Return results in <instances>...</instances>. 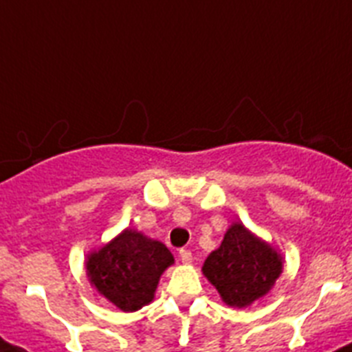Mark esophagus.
<instances>
[{
    "label": "esophagus",
    "mask_w": 352,
    "mask_h": 352,
    "mask_svg": "<svg viewBox=\"0 0 352 352\" xmlns=\"http://www.w3.org/2000/svg\"><path fill=\"white\" fill-rule=\"evenodd\" d=\"M179 256H180V261H182L184 265H189V263H191V259H192L191 251H188V249H180Z\"/></svg>",
    "instance_id": "esophagus-1"
}]
</instances>
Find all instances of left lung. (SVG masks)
Here are the masks:
<instances>
[{
	"mask_svg": "<svg viewBox=\"0 0 352 352\" xmlns=\"http://www.w3.org/2000/svg\"><path fill=\"white\" fill-rule=\"evenodd\" d=\"M284 270L283 254L247 230L233 223L221 245L208 254L201 272L228 307L245 309L270 293Z\"/></svg>",
	"mask_w": 352,
	"mask_h": 352,
	"instance_id": "8db88e82",
	"label": "left lung"
}]
</instances>
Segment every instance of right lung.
I'll return each mask as SVG.
<instances>
[{
  "label": "right lung",
  "mask_w": 352,
  "mask_h": 352,
  "mask_svg": "<svg viewBox=\"0 0 352 352\" xmlns=\"http://www.w3.org/2000/svg\"><path fill=\"white\" fill-rule=\"evenodd\" d=\"M175 259L163 242L126 228L85 258L89 284L122 312H135L154 300L163 272Z\"/></svg>",
  "instance_id": "right-lung-1"
}]
</instances>
